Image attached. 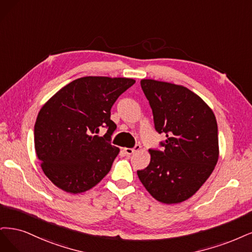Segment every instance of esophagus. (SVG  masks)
<instances>
[{"instance_id":"esophagus-1","label":"esophagus","mask_w":252,"mask_h":252,"mask_svg":"<svg viewBox=\"0 0 252 252\" xmlns=\"http://www.w3.org/2000/svg\"><path fill=\"white\" fill-rule=\"evenodd\" d=\"M140 149H141L140 145H139V144H136L134 149H128V148H125V149H124V151H125V153L126 154L127 156H131V155H133V154H134L135 152L139 151Z\"/></svg>"}]
</instances>
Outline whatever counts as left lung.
I'll return each instance as SVG.
<instances>
[{
	"label": "left lung",
	"mask_w": 252,
	"mask_h": 252,
	"mask_svg": "<svg viewBox=\"0 0 252 252\" xmlns=\"http://www.w3.org/2000/svg\"><path fill=\"white\" fill-rule=\"evenodd\" d=\"M156 131L166 134L164 152L150 150L147 168L137 170L153 198L164 204L189 199L214 172L219 159L218 125L209 105L189 89L141 79Z\"/></svg>",
	"instance_id": "8db88e82"
}]
</instances>
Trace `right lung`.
Segmentation results:
<instances>
[{
    "label": "right lung",
    "mask_w": 252,
    "mask_h": 252,
    "mask_svg": "<svg viewBox=\"0 0 252 252\" xmlns=\"http://www.w3.org/2000/svg\"><path fill=\"white\" fill-rule=\"evenodd\" d=\"M136 80L86 76L63 87L39 110L34 148L44 174L70 193L91 189L107 176L120 150L109 141L111 108ZM108 128L103 137L96 134Z\"/></svg>",
    "instance_id": "right-lung-1"
}]
</instances>
